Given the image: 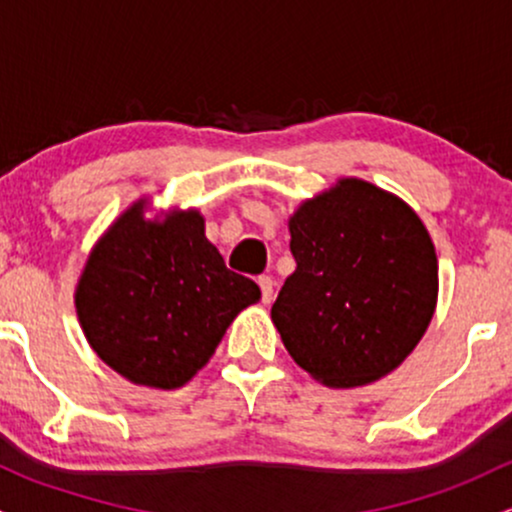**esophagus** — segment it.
Instances as JSON below:
<instances>
[{
    "label": "esophagus",
    "mask_w": 512,
    "mask_h": 512,
    "mask_svg": "<svg viewBox=\"0 0 512 512\" xmlns=\"http://www.w3.org/2000/svg\"><path fill=\"white\" fill-rule=\"evenodd\" d=\"M257 284H260L262 301H264V303L272 301V293H274V281H272V276H260V279H257Z\"/></svg>",
    "instance_id": "obj_1"
}]
</instances>
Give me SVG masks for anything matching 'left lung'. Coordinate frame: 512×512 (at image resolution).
<instances>
[{
	"mask_svg": "<svg viewBox=\"0 0 512 512\" xmlns=\"http://www.w3.org/2000/svg\"><path fill=\"white\" fill-rule=\"evenodd\" d=\"M296 272L272 320L286 351L327 387L395 370L424 337L438 301V257L409 204L344 178L289 219Z\"/></svg>",
	"mask_w": 512,
	"mask_h": 512,
	"instance_id": "1",
	"label": "left lung"
}]
</instances>
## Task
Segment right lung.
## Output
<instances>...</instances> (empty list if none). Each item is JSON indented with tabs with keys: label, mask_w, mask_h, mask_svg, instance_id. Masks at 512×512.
<instances>
[{
	"label": "right lung",
	"mask_w": 512,
	"mask_h": 512,
	"mask_svg": "<svg viewBox=\"0 0 512 512\" xmlns=\"http://www.w3.org/2000/svg\"><path fill=\"white\" fill-rule=\"evenodd\" d=\"M132 204L88 255L76 315L88 344L134 385L175 390L207 366L260 286L231 272L195 209L146 219Z\"/></svg>",
	"instance_id": "obj_1"
}]
</instances>
